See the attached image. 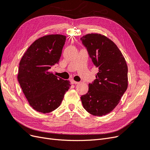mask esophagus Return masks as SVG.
I'll list each match as a JSON object with an SVG mask.
<instances>
[{"instance_id":"esophagus-1","label":"esophagus","mask_w":150,"mask_h":150,"mask_svg":"<svg viewBox=\"0 0 150 150\" xmlns=\"http://www.w3.org/2000/svg\"><path fill=\"white\" fill-rule=\"evenodd\" d=\"M71 83L72 84H78L79 83V82H77V81H74L73 79H72L71 81Z\"/></svg>"}]
</instances>
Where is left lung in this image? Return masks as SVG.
Here are the masks:
<instances>
[{"mask_svg": "<svg viewBox=\"0 0 150 150\" xmlns=\"http://www.w3.org/2000/svg\"><path fill=\"white\" fill-rule=\"evenodd\" d=\"M83 46L98 68L96 79L89 84L88 93L81 97L85 110L102 116L118 104L128 88V66L120 50L111 40L99 34L81 38Z\"/></svg>", "mask_w": 150, "mask_h": 150, "instance_id": "left-lung-1", "label": "left lung"}]
</instances>
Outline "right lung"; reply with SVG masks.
I'll return each mask as SVG.
<instances>
[{"mask_svg":"<svg viewBox=\"0 0 150 150\" xmlns=\"http://www.w3.org/2000/svg\"><path fill=\"white\" fill-rule=\"evenodd\" d=\"M66 40L60 34L43 36L30 45L20 61L18 81L30 106L38 112L55 110L71 86L69 81L50 71L59 62Z\"/></svg>","mask_w":150,"mask_h":150,"instance_id":"add662e5","label":"right lung"}]
</instances>
